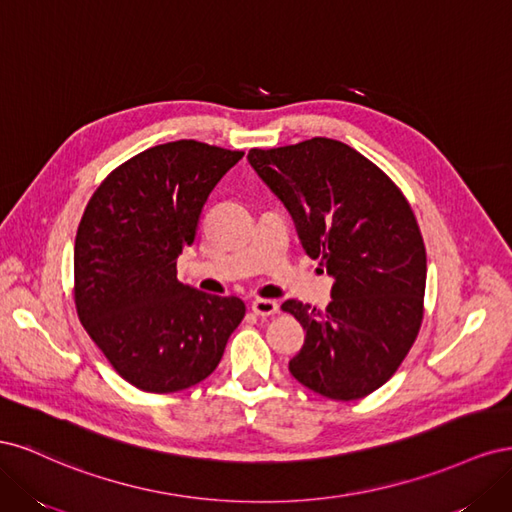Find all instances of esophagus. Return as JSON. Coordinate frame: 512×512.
Listing matches in <instances>:
<instances>
[{"mask_svg":"<svg viewBox=\"0 0 512 512\" xmlns=\"http://www.w3.org/2000/svg\"><path fill=\"white\" fill-rule=\"evenodd\" d=\"M252 312L256 316H262V318H269V316H275L277 312H280V305H277L275 301L271 299H256L252 303Z\"/></svg>","mask_w":512,"mask_h":512,"instance_id":"34e87169","label":"esophagus"}]
</instances>
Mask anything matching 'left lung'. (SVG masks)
Here are the masks:
<instances>
[{
  "mask_svg": "<svg viewBox=\"0 0 512 512\" xmlns=\"http://www.w3.org/2000/svg\"><path fill=\"white\" fill-rule=\"evenodd\" d=\"M258 177L282 200L309 258L335 277L324 309L288 299L305 329L290 374L329 399H361L406 359L423 322L427 254L395 181L333 138L250 149Z\"/></svg>",
  "mask_w": 512,
  "mask_h": 512,
  "instance_id": "obj_1",
  "label": "left lung"
}]
</instances>
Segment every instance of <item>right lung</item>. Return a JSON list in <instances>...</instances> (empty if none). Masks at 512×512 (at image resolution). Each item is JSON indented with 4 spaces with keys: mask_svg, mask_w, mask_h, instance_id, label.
<instances>
[{
    "mask_svg": "<svg viewBox=\"0 0 512 512\" xmlns=\"http://www.w3.org/2000/svg\"><path fill=\"white\" fill-rule=\"evenodd\" d=\"M243 158L173 141L119 164L89 198L74 241V305L117 374L147 393H175L218 367L245 316L237 297L177 280L211 190Z\"/></svg>",
    "mask_w": 512,
    "mask_h": 512,
    "instance_id": "1",
    "label": "right lung"
}]
</instances>
